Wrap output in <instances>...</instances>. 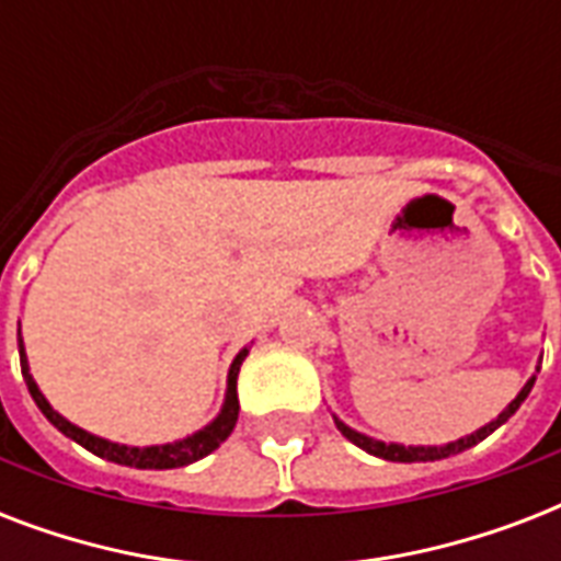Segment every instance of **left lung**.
<instances>
[{
  "instance_id": "obj_1",
  "label": "left lung",
  "mask_w": 561,
  "mask_h": 561,
  "mask_svg": "<svg viewBox=\"0 0 561 561\" xmlns=\"http://www.w3.org/2000/svg\"><path fill=\"white\" fill-rule=\"evenodd\" d=\"M541 369V360L539 367H536V373ZM533 383H536V375H530L527 378V383L522 387V392L515 396L510 404H506L501 413H497L492 422H486L483 427H478L474 434H466L460 436V439H454V443H445V445H404V443H383V439H375V436H367L360 434V431H355V427H350L343 419L334 416V425H337V431H341L346 439H350L352 445H358V448H364L367 454H373V457H381V460H390V462H434V460H445V457H454V454H462L466 448H474L478 443H483L489 434H495L497 427L504 425L506 419L513 416L515 410L522 408L524 399L530 396Z\"/></svg>"
}]
</instances>
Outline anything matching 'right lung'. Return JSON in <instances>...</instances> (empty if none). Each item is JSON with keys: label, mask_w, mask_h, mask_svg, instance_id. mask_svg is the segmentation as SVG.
<instances>
[{"label": "right lung", "mask_w": 561, "mask_h": 561, "mask_svg": "<svg viewBox=\"0 0 561 561\" xmlns=\"http://www.w3.org/2000/svg\"><path fill=\"white\" fill-rule=\"evenodd\" d=\"M16 343H20V367H22V378L28 383V392L34 404L39 408V413L51 422V425L60 431L64 436L75 439L78 445H83L87 451H92L101 460L118 462V466H130V469H180V466H188V462L203 460L206 454H211L215 448H220V443L232 434V427L238 422V369L244 364V358L250 355V346L238 352L236 360L229 364V375H227V392H224V404H220L218 416L211 419L209 425H203L201 431H194V434L183 436V439H174V443L165 445H122L113 443V439H104V436H95L90 431H83L75 422H69L66 416H60L48 399L43 396V390L34 381V375L28 369V355H25V343H22V334L16 332Z\"/></svg>", "instance_id": "obj_1"}]
</instances>
